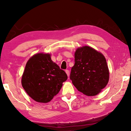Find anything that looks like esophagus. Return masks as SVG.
<instances>
[{"label":"esophagus","instance_id":"esophagus-1","mask_svg":"<svg viewBox=\"0 0 131 131\" xmlns=\"http://www.w3.org/2000/svg\"><path fill=\"white\" fill-rule=\"evenodd\" d=\"M65 72H66V73L67 74V75H68V76L69 77V74H70V72H69V70L68 69H66V70H65Z\"/></svg>","mask_w":131,"mask_h":131}]
</instances>
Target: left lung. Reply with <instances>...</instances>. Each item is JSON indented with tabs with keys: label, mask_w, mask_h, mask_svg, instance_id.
<instances>
[{
	"label": "left lung",
	"mask_w": 131,
	"mask_h": 131,
	"mask_svg": "<svg viewBox=\"0 0 131 131\" xmlns=\"http://www.w3.org/2000/svg\"><path fill=\"white\" fill-rule=\"evenodd\" d=\"M108 79V66L102 54L88 46L76 51L70 79L79 91L95 96L106 87Z\"/></svg>",
	"instance_id": "1"
}]
</instances>
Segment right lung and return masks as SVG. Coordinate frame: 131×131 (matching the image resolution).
Instances as JSON below:
<instances>
[{
  "label": "right lung",
  "instance_id": "1",
  "mask_svg": "<svg viewBox=\"0 0 131 131\" xmlns=\"http://www.w3.org/2000/svg\"><path fill=\"white\" fill-rule=\"evenodd\" d=\"M67 79L65 71L51 60L50 54L39 53L27 62L21 83L34 100L47 103L58 94Z\"/></svg>",
  "mask_w": 131,
  "mask_h": 131
}]
</instances>
